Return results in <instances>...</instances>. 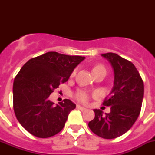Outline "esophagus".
Here are the masks:
<instances>
[{"mask_svg":"<svg viewBox=\"0 0 155 155\" xmlns=\"http://www.w3.org/2000/svg\"><path fill=\"white\" fill-rule=\"evenodd\" d=\"M77 108H78V109H81V111H85V110H87V109H86V108L82 107V106H81V105H77Z\"/></svg>","mask_w":155,"mask_h":155,"instance_id":"1","label":"esophagus"}]
</instances>
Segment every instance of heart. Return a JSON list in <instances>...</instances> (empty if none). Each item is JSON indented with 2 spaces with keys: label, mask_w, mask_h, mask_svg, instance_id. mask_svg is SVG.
<instances>
[{
  "label": "heart",
  "mask_w": 155,
  "mask_h": 155,
  "mask_svg": "<svg viewBox=\"0 0 155 155\" xmlns=\"http://www.w3.org/2000/svg\"><path fill=\"white\" fill-rule=\"evenodd\" d=\"M93 74L94 73H98V72H101V71H105L106 72V70H105V68L102 64H98V65H95L93 68ZM76 71H74L73 75L75 74ZM75 98L78 101L81 102H83V103H87L88 102V99H89V96L88 94L84 91H78L76 93H75Z\"/></svg>",
  "instance_id": "b5f03b06"
}]
</instances>
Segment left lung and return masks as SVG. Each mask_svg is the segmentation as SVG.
Masks as SVG:
<instances>
[{
    "mask_svg": "<svg viewBox=\"0 0 155 155\" xmlns=\"http://www.w3.org/2000/svg\"><path fill=\"white\" fill-rule=\"evenodd\" d=\"M102 56L114 70V86L110 96L102 103L111 106V110L103 114L102 110L94 109V118L88 127L100 137L114 139L127 133L138 118L143 98V82L132 62L114 53Z\"/></svg>",
    "mask_w": 155,
    "mask_h": 155,
    "instance_id": "left-lung-1",
    "label": "left lung"
}]
</instances>
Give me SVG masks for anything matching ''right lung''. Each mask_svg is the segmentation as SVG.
Here are the masks:
<instances>
[{
  "mask_svg": "<svg viewBox=\"0 0 155 155\" xmlns=\"http://www.w3.org/2000/svg\"><path fill=\"white\" fill-rule=\"evenodd\" d=\"M84 58L48 52L23 65L14 81L13 108L17 120L28 133L47 138L62 130L76 105L64 99L54 105L49 96L60 84L68 81Z\"/></svg>",
  "mask_w": 155,
  "mask_h": 155,
  "instance_id": "add662e5",
  "label": "right lung"
}]
</instances>
